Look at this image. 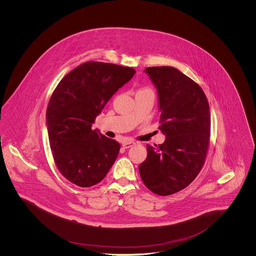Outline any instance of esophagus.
<instances>
[{"mask_svg":"<svg viewBox=\"0 0 256 256\" xmlns=\"http://www.w3.org/2000/svg\"><path fill=\"white\" fill-rule=\"evenodd\" d=\"M134 145H135V143L132 142V141H126V142H124L122 144L124 148H128L134 146Z\"/></svg>","mask_w":256,"mask_h":256,"instance_id":"1","label":"esophagus"}]
</instances>
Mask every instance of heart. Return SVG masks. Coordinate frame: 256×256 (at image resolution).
<instances>
[{
    "label": "heart",
    "instance_id": "b5f03b06",
    "mask_svg": "<svg viewBox=\"0 0 256 256\" xmlns=\"http://www.w3.org/2000/svg\"><path fill=\"white\" fill-rule=\"evenodd\" d=\"M140 91H143V90H140Z\"/></svg>",
    "mask_w": 256,
    "mask_h": 256
}]
</instances>
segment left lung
Masks as SVG:
<instances>
[{
  "instance_id": "left-lung-1",
  "label": "left lung",
  "mask_w": 256,
  "mask_h": 256,
  "mask_svg": "<svg viewBox=\"0 0 256 256\" xmlns=\"http://www.w3.org/2000/svg\"><path fill=\"white\" fill-rule=\"evenodd\" d=\"M144 72L158 90V128L166 138L158 146L146 145L148 156L139 172L152 192L172 195L192 182L204 163L209 104L200 86L174 67H148Z\"/></svg>"
}]
</instances>
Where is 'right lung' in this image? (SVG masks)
Returning a JSON list of instances; mask_svg holds the SVG:
<instances>
[{
  "label": "right lung",
  "instance_id": "1",
  "mask_svg": "<svg viewBox=\"0 0 256 256\" xmlns=\"http://www.w3.org/2000/svg\"><path fill=\"white\" fill-rule=\"evenodd\" d=\"M134 68L97 61L86 62L56 86L46 112L50 146L61 174L80 187L102 182L118 156L120 144L92 124Z\"/></svg>",
  "mask_w": 256,
  "mask_h": 256
}]
</instances>
